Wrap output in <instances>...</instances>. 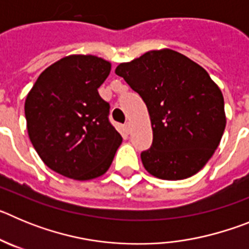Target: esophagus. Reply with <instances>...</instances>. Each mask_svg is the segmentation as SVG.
I'll use <instances>...</instances> for the list:
<instances>
[{"mask_svg": "<svg viewBox=\"0 0 249 249\" xmlns=\"http://www.w3.org/2000/svg\"><path fill=\"white\" fill-rule=\"evenodd\" d=\"M124 128H126V132H127V133H129V131H131V123L127 122L126 124H124Z\"/></svg>", "mask_w": 249, "mask_h": 249, "instance_id": "obj_1", "label": "esophagus"}]
</instances>
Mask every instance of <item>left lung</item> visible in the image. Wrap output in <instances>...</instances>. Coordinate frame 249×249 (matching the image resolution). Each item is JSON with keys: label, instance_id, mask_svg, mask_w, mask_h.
Segmentation results:
<instances>
[{"label": "left lung", "instance_id": "obj_1", "mask_svg": "<svg viewBox=\"0 0 249 249\" xmlns=\"http://www.w3.org/2000/svg\"><path fill=\"white\" fill-rule=\"evenodd\" d=\"M148 109L153 142L141 153L149 175L179 181L199 172L226 128L222 91L202 66L177 51H148L116 67Z\"/></svg>", "mask_w": 249, "mask_h": 249}]
</instances>
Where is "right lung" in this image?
Listing matches in <instances>:
<instances>
[{"instance_id":"add662e5","label":"right lung","mask_w":249,"mask_h":249,"mask_svg":"<svg viewBox=\"0 0 249 249\" xmlns=\"http://www.w3.org/2000/svg\"><path fill=\"white\" fill-rule=\"evenodd\" d=\"M109 72L111 62L101 57L70 54L48 66L28 92V137L54 172L89 181L108 171L122 143L98 93Z\"/></svg>"}]
</instances>
